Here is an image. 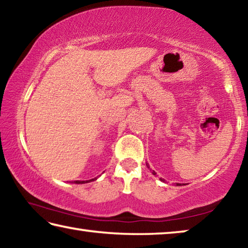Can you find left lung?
Wrapping results in <instances>:
<instances>
[{
    "label": "left lung",
    "mask_w": 248,
    "mask_h": 248,
    "mask_svg": "<svg viewBox=\"0 0 248 248\" xmlns=\"http://www.w3.org/2000/svg\"><path fill=\"white\" fill-rule=\"evenodd\" d=\"M146 166H148L149 167V169H150V166H149V164H148V163H146ZM153 175H156V173H155V171L153 170ZM162 180V182H164V179H161ZM177 186H180V184H177Z\"/></svg>",
    "instance_id": "8db88e82"
}]
</instances>
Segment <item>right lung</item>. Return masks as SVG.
Here are the masks:
<instances>
[{
  "label": "right lung",
  "mask_w": 248,
  "mask_h": 248,
  "mask_svg": "<svg viewBox=\"0 0 248 248\" xmlns=\"http://www.w3.org/2000/svg\"><path fill=\"white\" fill-rule=\"evenodd\" d=\"M97 179V177H95L93 179H90V180H74V184H86V183H90V182H94V180Z\"/></svg>",
  "instance_id": "add662e5"
}]
</instances>
